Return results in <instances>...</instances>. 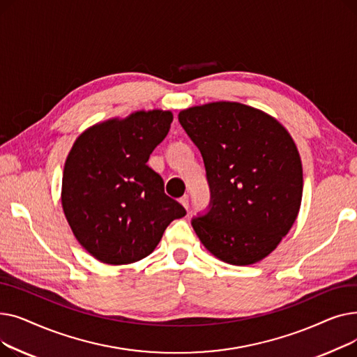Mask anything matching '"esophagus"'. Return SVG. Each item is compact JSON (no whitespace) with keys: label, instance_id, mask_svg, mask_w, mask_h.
Segmentation results:
<instances>
[{"label":"esophagus","instance_id":"esophagus-1","mask_svg":"<svg viewBox=\"0 0 357 357\" xmlns=\"http://www.w3.org/2000/svg\"><path fill=\"white\" fill-rule=\"evenodd\" d=\"M179 202L183 205V207L188 210L190 208V197L188 195H183L181 199H179Z\"/></svg>","mask_w":357,"mask_h":357}]
</instances>
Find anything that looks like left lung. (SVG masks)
<instances>
[{"label": "left lung", "mask_w": 357, "mask_h": 357, "mask_svg": "<svg viewBox=\"0 0 357 357\" xmlns=\"http://www.w3.org/2000/svg\"><path fill=\"white\" fill-rule=\"evenodd\" d=\"M199 149L210 205L192 218L202 245L230 265L266 257L288 234L303 198V165L282 124L238 102H213L179 112Z\"/></svg>", "instance_id": "1"}]
</instances>
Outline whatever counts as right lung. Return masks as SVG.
<instances>
[{"mask_svg": "<svg viewBox=\"0 0 357 357\" xmlns=\"http://www.w3.org/2000/svg\"><path fill=\"white\" fill-rule=\"evenodd\" d=\"M171 111H139L93 126L73 143L62 179V205L78 241L108 265L133 264L155 250L186 214L147 165L166 137Z\"/></svg>", "mask_w": 357, "mask_h": 357, "instance_id": "add662e5", "label": "right lung"}]
</instances>
